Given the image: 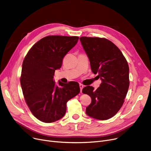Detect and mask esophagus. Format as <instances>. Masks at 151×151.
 Masks as SVG:
<instances>
[{
  "label": "esophagus",
  "instance_id": "1",
  "mask_svg": "<svg viewBox=\"0 0 151 151\" xmlns=\"http://www.w3.org/2000/svg\"><path fill=\"white\" fill-rule=\"evenodd\" d=\"M80 91H81V92H82V89L84 88V86L82 84H80Z\"/></svg>",
  "mask_w": 151,
  "mask_h": 151
}]
</instances>
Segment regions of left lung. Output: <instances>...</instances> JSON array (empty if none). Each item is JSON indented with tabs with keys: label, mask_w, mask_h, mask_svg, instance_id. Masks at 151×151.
I'll use <instances>...</instances> for the list:
<instances>
[{
	"label": "left lung",
	"mask_w": 151,
	"mask_h": 151,
	"mask_svg": "<svg viewBox=\"0 0 151 151\" xmlns=\"http://www.w3.org/2000/svg\"><path fill=\"white\" fill-rule=\"evenodd\" d=\"M83 48L89 59L91 70L100 78V87L94 90L86 86L83 93L91 97L86 108L89 116L99 120L113 117L122 107L129 88V67L121 50L105 38L81 37Z\"/></svg>",
	"instance_id": "8db88e82"
}]
</instances>
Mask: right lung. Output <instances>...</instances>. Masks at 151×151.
<instances>
[{
  "instance_id": "add662e5",
  "label": "right lung",
  "mask_w": 151,
  "mask_h": 151,
  "mask_svg": "<svg viewBox=\"0 0 151 151\" xmlns=\"http://www.w3.org/2000/svg\"><path fill=\"white\" fill-rule=\"evenodd\" d=\"M78 37L50 35L35 43L22 62L20 83L29 109L38 120L51 123L59 120L66 112L67 102L80 93L77 82L54 80L67 52L77 43Z\"/></svg>"
}]
</instances>
